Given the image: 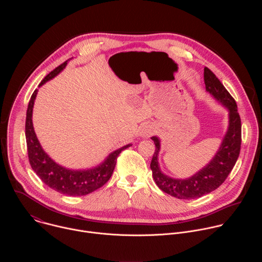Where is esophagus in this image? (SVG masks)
I'll return each instance as SVG.
<instances>
[{"label":"esophagus","instance_id":"34e87169","mask_svg":"<svg viewBox=\"0 0 262 262\" xmlns=\"http://www.w3.org/2000/svg\"><path fill=\"white\" fill-rule=\"evenodd\" d=\"M155 132H156V128L152 125L145 124L141 128L140 136L143 137V138H148V137H150L152 134H155Z\"/></svg>","mask_w":262,"mask_h":262}]
</instances>
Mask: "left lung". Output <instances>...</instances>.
Instances as JSON below:
<instances>
[{
    "label": "left lung",
    "mask_w": 262,
    "mask_h": 262,
    "mask_svg": "<svg viewBox=\"0 0 262 262\" xmlns=\"http://www.w3.org/2000/svg\"><path fill=\"white\" fill-rule=\"evenodd\" d=\"M204 83L206 91L229 111L228 129L212 160L190 178H172L160 169L158 158L161 149L160 139L151 138L157 147L150 164L154 179L163 192L178 199L200 198L217 189L233 169L241 151L242 123L234 98L207 67L204 68Z\"/></svg>",
    "instance_id": "left-lung-1"
}]
</instances>
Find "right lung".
<instances>
[{
	"instance_id": "add662e5",
	"label": "right lung",
	"mask_w": 262,
	"mask_h": 262,
	"mask_svg": "<svg viewBox=\"0 0 262 262\" xmlns=\"http://www.w3.org/2000/svg\"><path fill=\"white\" fill-rule=\"evenodd\" d=\"M66 64L67 61L51 71L41 81L39 87L55 78L65 68ZM37 91L38 90L36 89L31 96L26 117L27 149L29 162L33 171L51 189L67 196H84L101 188L113 174L118 156L124 149L132 146V144H127L110 154L104 162L92 169L71 170L58 165L45 152L34 132L32 114Z\"/></svg>"
}]
</instances>
